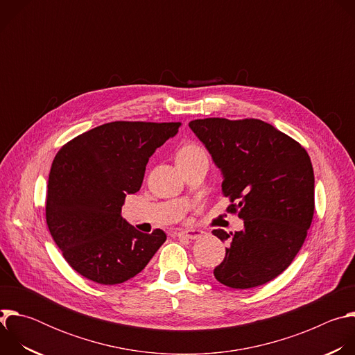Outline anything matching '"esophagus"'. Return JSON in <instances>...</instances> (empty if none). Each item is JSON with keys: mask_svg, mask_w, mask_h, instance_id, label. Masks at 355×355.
Returning a JSON list of instances; mask_svg holds the SVG:
<instances>
[{"mask_svg": "<svg viewBox=\"0 0 355 355\" xmlns=\"http://www.w3.org/2000/svg\"><path fill=\"white\" fill-rule=\"evenodd\" d=\"M205 233L202 230H181L177 233L178 237H184V239H189V240H196L199 237L204 236Z\"/></svg>", "mask_w": 355, "mask_h": 355, "instance_id": "esophagus-1", "label": "esophagus"}]
</instances>
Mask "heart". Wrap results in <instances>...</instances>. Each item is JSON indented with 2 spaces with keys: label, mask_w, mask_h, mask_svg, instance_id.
Returning a JSON list of instances; mask_svg holds the SVG:
<instances>
[{
  "label": "heart",
  "mask_w": 355,
  "mask_h": 355,
  "mask_svg": "<svg viewBox=\"0 0 355 355\" xmlns=\"http://www.w3.org/2000/svg\"><path fill=\"white\" fill-rule=\"evenodd\" d=\"M205 151L202 147H199L198 144L195 143H188L185 146H182L178 153H177V162L178 160H188V159H193V157H198V156H204Z\"/></svg>",
  "instance_id": "b5f03b06"
}]
</instances>
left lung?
<instances>
[{"label": "left lung", "mask_w": 355, "mask_h": 355, "mask_svg": "<svg viewBox=\"0 0 355 355\" xmlns=\"http://www.w3.org/2000/svg\"><path fill=\"white\" fill-rule=\"evenodd\" d=\"M189 128L223 173L222 189L230 200L226 211L244 220L234 234L212 232L230 241L215 278L234 289L272 281L293 261L312 225L309 155L299 141L254 118L195 119Z\"/></svg>", "instance_id": "obj_1"}]
</instances>
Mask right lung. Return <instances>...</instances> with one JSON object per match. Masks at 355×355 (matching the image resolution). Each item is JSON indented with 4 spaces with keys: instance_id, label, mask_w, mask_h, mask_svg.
<instances>
[{
    "instance_id": "obj_1",
    "label": "right lung",
    "mask_w": 355,
    "mask_h": 355,
    "mask_svg": "<svg viewBox=\"0 0 355 355\" xmlns=\"http://www.w3.org/2000/svg\"><path fill=\"white\" fill-rule=\"evenodd\" d=\"M181 122L115 121L67 141L49 173L46 223L69 266L101 285L139 274L167 236L136 230L121 216L126 193L140 189L155 150Z\"/></svg>"
}]
</instances>
